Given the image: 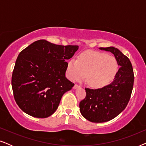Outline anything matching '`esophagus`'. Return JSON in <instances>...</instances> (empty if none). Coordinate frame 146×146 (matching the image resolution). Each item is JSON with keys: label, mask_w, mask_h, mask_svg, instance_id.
I'll list each match as a JSON object with an SVG mask.
<instances>
[{"label": "esophagus", "mask_w": 146, "mask_h": 146, "mask_svg": "<svg viewBox=\"0 0 146 146\" xmlns=\"http://www.w3.org/2000/svg\"><path fill=\"white\" fill-rule=\"evenodd\" d=\"M79 87H80V86L78 84H75V85L74 86V89H76Z\"/></svg>", "instance_id": "1"}]
</instances>
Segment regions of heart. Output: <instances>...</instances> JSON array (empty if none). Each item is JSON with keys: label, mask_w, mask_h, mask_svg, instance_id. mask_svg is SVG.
I'll return each mask as SVG.
<instances>
[{"label": "heart", "mask_w": 146, "mask_h": 146, "mask_svg": "<svg viewBox=\"0 0 146 146\" xmlns=\"http://www.w3.org/2000/svg\"><path fill=\"white\" fill-rule=\"evenodd\" d=\"M118 65L112 56L100 52H88L76 60L68 64L67 73L72 81H80L86 78L91 87L102 88L106 86L114 78Z\"/></svg>", "instance_id": "heart-1"}]
</instances>
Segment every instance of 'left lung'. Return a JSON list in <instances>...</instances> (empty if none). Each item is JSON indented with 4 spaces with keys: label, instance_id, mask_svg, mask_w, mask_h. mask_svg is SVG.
<instances>
[{
    "label": "left lung",
    "instance_id": "left-lung-1",
    "mask_svg": "<svg viewBox=\"0 0 146 146\" xmlns=\"http://www.w3.org/2000/svg\"><path fill=\"white\" fill-rule=\"evenodd\" d=\"M114 54L119 68L113 81L99 89L85 88L86 95L80 102L84 117L94 123L111 120L125 108L132 92L134 75L132 65L126 56L114 47L100 48Z\"/></svg>",
    "mask_w": 146,
    "mask_h": 146
}]
</instances>
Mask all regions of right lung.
I'll return each mask as SVG.
<instances>
[{"mask_svg":"<svg viewBox=\"0 0 146 146\" xmlns=\"http://www.w3.org/2000/svg\"><path fill=\"white\" fill-rule=\"evenodd\" d=\"M78 46H62L39 40L20 52L12 75L15 100L31 116L45 118L53 114L64 94L74 84L65 76L68 60Z\"/></svg>","mask_w":146,"mask_h":146,"instance_id":"obj_1","label":"right lung"}]
</instances>
